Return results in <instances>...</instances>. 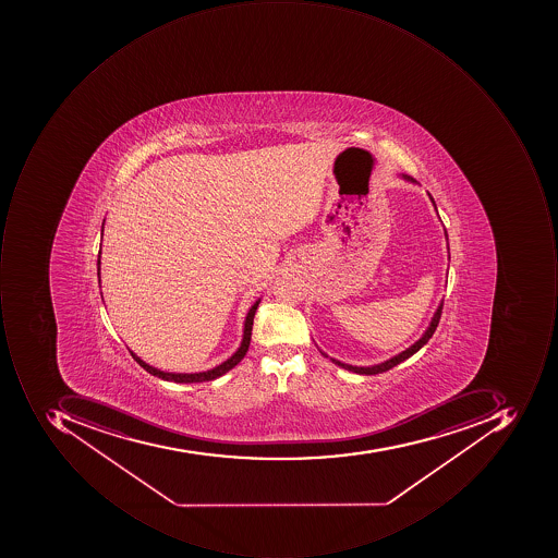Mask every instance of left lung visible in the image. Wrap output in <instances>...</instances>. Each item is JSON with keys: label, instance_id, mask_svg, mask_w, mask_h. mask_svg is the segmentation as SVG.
<instances>
[{"label": "left lung", "instance_id": "1", "mask_svg": "<svg viewBox=\"0 0 558 558\" xmlns=\"http://www.w3.org/2000/svg\"><path fill=\"white\" fill-rule=\"evenodd\" d=\"M402 178L405 179V181L415 182L414 179L409 178V175L402 174ZM430 201H433L434 208H436V203H434L433 196H430ZM446 238H448V233H446ZM442 314V302L439 303V306H437L436 314H434L433 320H430L429 327H427V330L424 331V336L421 337L417 342L414 343V345L409 347V349H405L404 352L398 353L396 357L389 359V361L383 362V364L377 365H371V367H357V365H349L343 364V362L336 361V359H331L330 361L333 362V364L339 365V367L345 368V371L355 372V374H361V376H376V374H383V372L389 371V368L396 367V365L401 364V362H404L405 359L411 357V355H414L417 350L423 349L424 345H426L427 342H429L430 337H433L434 331H436L437 324H439V318H441ZM322 352V350H320ZM322 355H325V357H328L327 353L322 352Z\"/></svg>", "mask_w": 558, "mask_h": 558}]
</instances>
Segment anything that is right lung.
Returning a JSON list of instances; mask_svg holds the SVG:
<instances>
[{"label": "right lung", "mask_w": 558, "mask_h": 558, "mask_svg": "<svg viewBox=\"0 0 558 558\" xmlns=\"http://www.w3.org/2000/svg\"><path fill=\"white\" fill-rule=\"evenodd\" d=\"M106 221V219H104ZM102 246V244H100ZM100 253L99 258H97V275L100 277ZM259 299L253 303L252 308H250L248 315H246V320H244V330H243V340H241L240 349L231 355L228 361L222 362V364L216 365L211 371L206 372H196V374H175V372H165L159 371V368L153 367V365L146 364L143 359H138L132 350V357L137 362L141 367L146 368L149 372L150 376L159 377L162 380H169V383H178V384H193V383H208V380L218 379V377L225 376L228 371L234 367V365L240 364L241 359L246 355L248 352L250 340H252V328H253V318H255L256 308H258Z\"/></svg>", "instance_id": "obj_1"}]
</instances>
